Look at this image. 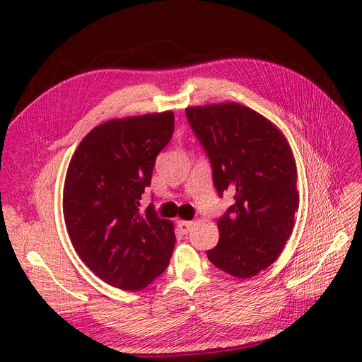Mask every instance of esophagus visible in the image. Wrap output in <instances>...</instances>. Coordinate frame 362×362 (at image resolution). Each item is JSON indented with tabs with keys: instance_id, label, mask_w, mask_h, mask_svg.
Instances as JSON below:
<instances>
[{
	"instance_id": "obj_1",
	"label": "esophagus",
	"mask_w": 362,
	"mask_h": 362,
	"mask_svg": "<svg viewBox=\"0 0 362 362\" xmlns=\"http://www.w3.org/2000/svg\"><path fill=\"white\" fill-rule=\"evenodd\" d=\"M193 226H194V222H192V221H180L178 222V228L182 234H187Z\"/></svg>"
}]
</instances>
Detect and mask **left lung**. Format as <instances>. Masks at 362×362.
<instances>
[{"instance_id": "8db88e82", "label": "left lung", "mask_w": 362, "mask_h": 362, "mask_svg": "<svg viewBox=\"0 0 362 362\" xmlns=\"http://www.w3.org/2000/svg\"><path fill=\"white\" fill-rule=\"evenodd\" d=\"M213 166L218 196L234 205L217 221L221 238L206 257L235 278H252L275 262L299 208L298 169L282 131L246 105L222 103L185 108Z\"/></svg>"}]
</instances>
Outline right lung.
<instances>
[{"mask_svg":"<svg viewBox=\"0 0 362 362\" xmlns=\"http://www.w3.org/2000/svg\"><path fill=\"white\" fill-rule=\"evenodd\" d=\"M173 128L172 112L107 120L69 161L63 187L69 238L84 264L113 287L144 290L169 266L173 223L139 206Z\"/></svg>","mask_w":362,"mask_h":362,"instance_id":"add662e5","label":"right lung"}]
</instances>
